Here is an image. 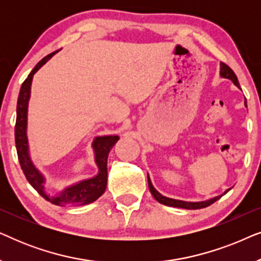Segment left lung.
<instances>
[{
    "label": "left lung",
    "instance_id": "8db88e82",
    "mask_svg": "<svg viewBox=\"0 0 261 261\" xmlns=\"http://www.w3.org/2000/svg\"><path fill=\"white\" fill-rule=\"evenodd\" d=\"M220 74L223 78H228V80H230L235 85H237V87H240V85H239V81H238L237 74L234 73V71L231 70L230 67L227 65V64L220 63ZM245 105H246V102H245ZM147 179H148L149 191H151V194L153 195V197H154L159 203H162V204H165V205H169V206H174V208H183V209H190V210L205 208V206H209L210 204H213L214 202H216L217 199H220L224 194H227V192L229 191V189H228V190L224 192L223 195L216 196V197H214L212 199H208V201H203V202H185V201H179V199H173V198L165 197V196H163L162 194H159V192L154 189V187H153V185H152L151 179H149L148 174H147Z\"/></svg>",
    "mask_w": 261,
    "mask_h": 261
}]
</instances>
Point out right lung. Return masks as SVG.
I'll use <instances>...</instances> for the list:
<instances>
[{"label": "right lung", "instance_id": "right-lung-1", "mask_svg": "<svg viewBox=\"0 0 261 261\" xmlns=\"http://www.w3.org/2000/svg\"><path fill=\"white\" fill-rule=\"evenodd\" d=\"M58 52V51H56ZM56 52L49 53L45 58L39 62L28 77L21 85L19 98H17L16 107V123H15V145L17 158H19L21 169H22L27 180L33 187L38 194H40L45 199H47L53 204L60 206H73V205H84L89 203L95 202L98 197H101L107 188V179H108V170H107V162H108V154L113 146L119 140L117 135H107V137H97L92 142V147L95 149V162L98 166V173L95 177L89 179L82 180L80 183L71 185L65 188L58 196L49 197L45 192V178L32 163L28 152V141H27V108L28 101L31 96V85L34 73L40 69L56 55Z\"/></svg>", "mask_w": 261, "mask_h": 261}]
</instances>
